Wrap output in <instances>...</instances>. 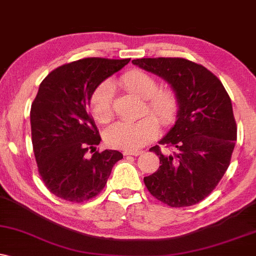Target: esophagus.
I'll list each match as a JSON object with an SVG mask.
<instances>
[{
    "instance_id": "34e87169",
    "label": "esophagus",
    "mask_w": 256,
    "mask_h": 256,
    "mask_svg": "<svg viewBox=\"0 0 256 256\" xmlns=\"http://www.w3.org/2000/svg\"><path fill=\"white\" fill-rule=\"evenodd\" d=\"M142 153V150H124L123 152V156H140Z\"/></svg>"
}]
</instances>
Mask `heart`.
Segmentation results:
<instances>
[{
    "label": "heart",
    "mask_w": 256,
    "mask_h": 256,
    "mask_svg": "<svg viewBox=\"0 0 256 256\" xmlns=\"http://www.w3.org/2000/svg\"><path fill=\"white\" fill-rule=\"evenodd\" d=\"M120 85L129 92L144 98L142 114L150 112L138 121H120L104 132V140L110 147L120 150H136L152 141L159 133V124L170 127L179 112V98L168 88H159L152 74L142 70H133L120 78ZM91 115L100 123H108L114 118V88L106 80L97 85L89 100Z\"/></svg>",
    "instance_id": "b5f03b06"
}]
</instances>
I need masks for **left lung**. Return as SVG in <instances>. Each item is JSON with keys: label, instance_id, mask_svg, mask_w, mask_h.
Listing matches in <instances>:
<instances>
[{"label": "left lung", "instance_id": "left-lung-1", "mask_svg": "<svg viewBox=\"0 0 256 256\" xmlns=\"http://www.w3.org/2000/svg\"><path fill=\"white\" fill-rule=\"evenodd\" d=\"M134 65L171 84L179 98L174 127L150 148L159 156V170L144 176L150 194L171 208L200 203L228 170L238 127L232 100L212 72L184 58H141Z\"/></svg>", "mask_w": 256, "mask_h": 256}]
</instances>
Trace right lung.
<instances>
[{
	"label": "right lung",
	"instance_id": "right-lung-1",
	"mask_svg": "<svg viewBox=\"0 0 256 256\" xmlns=\"http://www.w3.org/2000/svg\"><path fill=\"white\" fill-rule=\"evenodd\" d=\"M130 59L84 58L56 68L41 82L30 108L33 152L41 180L53 194L83 203L100 194L118 150H96L100 136L88 112L91 94ZM90 150L94 154L86 158Z\"/></svg>",
	"mask_w": 256,
	"mask_h": 256
}]
</instances>
